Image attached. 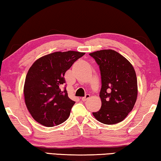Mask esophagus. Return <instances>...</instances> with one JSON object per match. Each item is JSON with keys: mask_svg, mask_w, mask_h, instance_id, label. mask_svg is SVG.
<instances>
[{"mask_svg": "<svg viewBox=\"0 0 161 161\" xmlns=\"http://www.w3.org/2000/svg\"><path fill=\"white\" fill-rule=\"evenodd\" d=\"M89 98H90V95H89V94H86V96H85V97L81 98V100H82V101H83V102H85V101H86V100H88V99H89Z\"/></svg>", "mask_w": 161, "mask_h": 161, "instance_id": "34e87169", "label": "esophagus"}]
</instances>
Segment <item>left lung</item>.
<instances>
[{"instance_id": "1", "label": "left lung", "mask_w": 161, "mask_h": 161, "mask_svg": "<svg viewBox=\"0 0 161 161\" xmlns=\"http://www.w3.org/2000/svg\"><path fill=\"white\" fill-rule=\"evenodd\" d=\"M99 66L102 88L100 110L94 112L104 124L120 123L132 111L138 95L134 68L123 55L113 50H101L89 54Z\"/></svg>"}]
</instances>
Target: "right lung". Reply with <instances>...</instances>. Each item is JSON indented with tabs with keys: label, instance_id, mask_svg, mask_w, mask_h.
I'll use <instances>...</instances> for the list:
<instances>
[{
	"label": "right lung",
	"instance_id": "obj_1",
	"mask_svg": "<svg viewBox=\"0 0 161 161\" xmlns=\"http://www.w3.org/2000/svg\"><path fill=\"white\" fill-rule=\"evenodd\" d=\"M84 53L55 52L37 59L26 75L23 93L25 103L35 121L53 127L63 123L69 116L75 102L68 97L64 74Z\"/></svg>",
	"mask_w": 161,
	"mask_h": 161
}]
</instances>
